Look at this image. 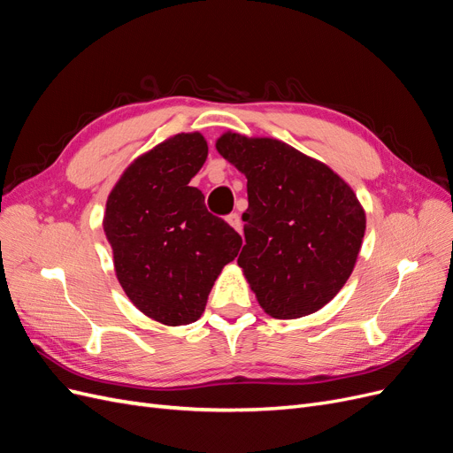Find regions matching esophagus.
<instances>
[{
  "label": "esophagus",
  "mask_w": 453,
  "mask_h": 453,
  "mask_svg": "<svg viewBox=\"0 0 453 453\" xmlns=\"http://www.w3.org/2000/svg\"><path fill=\"white\" fill-rule=\"evenodd\" d=\"M226 223L234 228V230H238V232H242V221H240V215L238 213H230L228 217H226Z\"/></svg>",
  "instance_id": "esophagus-1"
}]
</instances>
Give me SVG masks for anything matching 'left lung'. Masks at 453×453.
<instances>
[{
  "label": "left lung",
  "mask_w": 453,
  "mask_h": 453,
  "mask_svg": "<svg viewBox=\"0 0 453 453\" xmlns=\"http://www.w3.org/2000/svg\"><path fill=\"white\" fill-rule=\"evenodd\" d=\"M217 150L248 177L238 265L276 319L318 311L344 287L366 219L351 187L323 162L270 138L225 134Z\"/></svg>",
  "instance_id": "obj_1"
}]
</instances>
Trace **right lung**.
Returning <instances> with one entry per match:
<instances>
[{
  "label": "right lung",
  "mask_w": 453,
  "mask_h": 453,
  "mask_svg": "<svg viewBox=\"0 0 453 453\" xmlns=\"http://www.w3.org/2000/svg\"><path fill=\"white\" fill-rule=\"evenodd\" d=\"M205 158L200 134H177L130 164L105 205L119 283L134 306L170 326L200 318L217 276L242 248L238 232L190 187Z\"/></svg>",
  "instance_id": "1"
}]
</instances>
